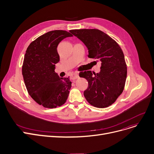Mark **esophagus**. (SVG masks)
I'll return each instance as SVG.
<instances>
[{
  "label": "esophagus",
  "instance_id": "obj_1",
  "mask_svg": "<svg viewBox=\"0 0 154 154\" xmlns=\"http://www.w3.org/2000/svg\"><path fill=\"white\" fill-rule=\"evenodd\" d=\"M79 77V75H78V74H75V75H73V76L72 77V79L74 80L77 79Z\"/></svg>",
  "mask_w": 154,
  "mask_h": 154
}]
</instances>
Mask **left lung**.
<instances>
[{
    "instance_id": "1",
    "label": "left lung",
    "mask_w": 154,
    "mask_h": 154,
    "mask_svg": "<svg viewBox=\"0 0 154 154\" xmlns=\"http://www.w3.org/2000/svg\"><path fill=\"white\" fill-rule=\"evenodd\" d=\"M69 32L86 45L88 57L101 62L99 73L90 70L80 72V77L88 82V87L84 92L85 99L95 107L111 106L122 93L126 81L127 68L122 48L116 40L99 29Z\"/></svg>"
}]
</instances>
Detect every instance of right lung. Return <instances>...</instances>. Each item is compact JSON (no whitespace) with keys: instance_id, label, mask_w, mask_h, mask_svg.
<instances>
[{"instance_id":"1","label":"right lung","mask_w":154,"mask_h":154,"mask_svg":"<svg viewBox=\"0 0 154 154\" xmlns=\"http://www.w3.org/2000/svg\"><path fill=\"white\" fill-rule=\"evenodd\" d=\"M69 32L55 30L40 35L28 46L22 68L27 91L31 97L45 108H56L66 103L72 82L69 77H59L55 66L60 60L59 44Z\"/></svg>"}]
</instances>
